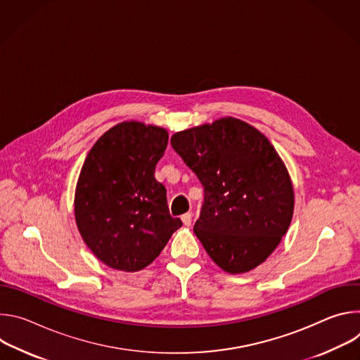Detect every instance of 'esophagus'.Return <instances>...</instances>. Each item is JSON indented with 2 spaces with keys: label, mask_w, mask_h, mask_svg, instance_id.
<instances>
[{
  "label": "esophagus",
  "mask_w": 360,
  "mask_h": 360,
  "mask_svg": "<svg viewBox=\"0 0 360 360\" xmlns=\"http://www.w3.org/2000/svg\"><path fill=\"white\" fill-rule=\"evenodd\" d=\"M181 219H182L184 225L189 226V225L192 224V212H186V214H184V215L181 217Z\"/></svg>",
  "instance_id": "obj_1"
}]
</instances>
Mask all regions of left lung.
Returning a JSON list of instances; mask_svg holds the SVG:
<instances>
[{
	"mask_svg": "<svg viewBox=\"0 0 360 360\" xmlns=\"http://www.w3.org/2000/svg\"><path fill=\"white\" fill-rule=\"evenodd\" d=\"M171 145L203 186L193 232L212 261L229 274L261 265L293 215L292 182L274 145L235 118L176 132Z\"/></svg>",
	"mask_w": 360,
	"mask_h": 360,
	"instance_id": "8db88e82",
	"label": "left lung"
}]
</instances>
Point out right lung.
I'll return each instance as SVG.
<instances>
[{
	"label": "right lung",
	"instance_id": "right-lung-1",
	"mask_svg": "<svg viewBox=\"0 0 360 360\" xmlns=\"http://www.w3.org/2000/svg\"><path fill=\"white\" fill-rule=\"evenodd\" d=\"M167 145L165 129L132 121L107 131L88 153L77 185L75 219L88 248L110 268L143 269L182 226L155 179Z\"/></svg>",
	"mask_w": 360,
	"mask_h": 360
}]
</instances>
